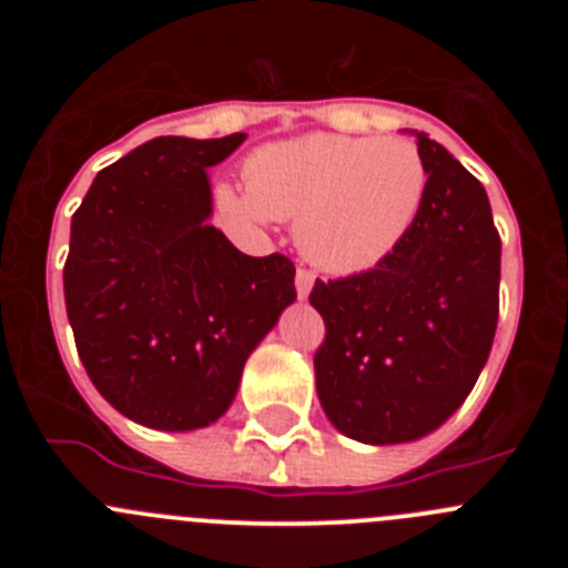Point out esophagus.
Listing matches in <instances>:
<instances>
[{
  "label": "esophagus",
  "instance_id": "34e87169",
  "mask_svg": "<svg viewBox=\"0 0 568 568\" xmlns=\"http://www.w3.org/2000/svg\"><path fill=\"white\" fill-rule=\"evenodd\" d=\"M315 284V273L307 267H298L295 270V293H298V298H307L310 290H313Z\"/></svg>",
  "mask_w": 568,
  "mask_h": 568
}]
</instances>
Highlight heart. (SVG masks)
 Returning <instances> with one entry per match:
<instances>
[{
	"instance_id": "b5f03b06",
	"label": "heart",
	"mask_w": 568,
	"mask_h": 568,
	"mask_svg": "<svg viewBox=\"0 0 568 568\" xmlns=\"http://www.w3.org/2000/svg\"><path fill=\"white\" fill-rule=\"evenodd\" d=\"M247 195L219 199L253 222H295L301 250L333 273H361L398 247L426 199L429 173L406 139L313 133L255 150Z\"/></svg>"
}]
</instances>
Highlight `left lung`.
<instances>
[{
	"label": "left lung",
	"instance_id": "1",
	"mask_svg": "<svg viewBox=\"0 0 568 568\" xmlns=\"http://www.w3.org/2000/svg\"><path fill=\"white\" fill-rule=\"evenodd\" d=\"M418 135L429 173L413 230L366 273L315 281V386L338 433L406 444L438 429L478 381L498 327L500 235L484 184Z\"/></svg>",
	"mask_w": 568,
	"mask_h": 568
}]
</instances>
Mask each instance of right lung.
Returning <instances> with one entry per match:
<instances>
[{"instance_id": "obj_1", "label": "right lung", "mask_w": 568, "mask_h": 568, "mask_svg": "<svg viewBox=\"0 0 568 568\" xmlns=\"http://www.w3.org/2000/svg\"><path fill=\"white\" fill-rule=\"evenodd\" d=\"M244 139L144 142L93 179L70 222L64 304L79 358L102 398L150 429L222 418L244 361L295 301L287 255H244L207 224V170Z\"/></svg>"}]
</instances>
